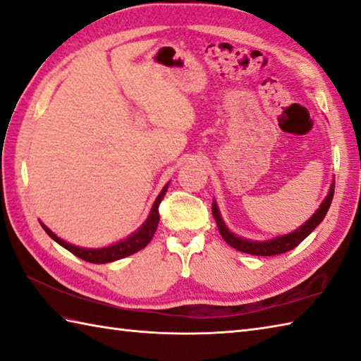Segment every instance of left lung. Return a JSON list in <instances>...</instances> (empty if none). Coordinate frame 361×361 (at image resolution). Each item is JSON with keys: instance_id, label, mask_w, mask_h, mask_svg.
Here are the masks:
<instances>
[{"instance_id": "8db88e82", "label": "left lung", "mask_w": 361, "mask_h": 361, "mask_svg": "<svg viewBox=\"0 0 361 361\" xmlns=\"http://www.w3.org/2000/svg\"><path fill=\"white\" fill-rule=\"evenodd\" d=\"M333 193H335V179H333L330 183L327 196H325L316 212L310 216V220L305 221L302 226H298L295 231H292V233L276 235V237H274V239H269V240H251V239H245V237L234 234L233 231L226 226V223L223 221L219 204H216L215 200L212 201V215H214L216 226H219V231H220V234L224 239V242L231 245L233 248L242 251V253H248V255H255V256H275V255L286 253V251L295 248L298 243L307 239L312 231L316 229V226L321 224V221L325 219V215H327L329 209H330Z\"/></svg>"}]
</instances>
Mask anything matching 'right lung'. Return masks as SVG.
<instances>
[{"instance_id": "1", "label": "right lung", "mask_w": 361, "mask_h": 361, "mask_svg": "<svg viewBox=\"0 0 361 361\" xmlns=\"http://www.w3.org/2000/svg\"><path fill=\"white\" fill-rule=\"evenodd\" d=\"M168 185H169V182L161 188V192L159 193L157 198H155V201L152 204V209H151V212H149L146 221L142 223L133 234L127 235L126 239H122L116 243L108 245V247H102V248L77 247V245H72V243L61 239V237L54 234L49 226H45L42 221H40V226L45 229V233L49 234L54 242L59 243L61 247H64L66 250H69L71 253H73L77 257H81V259L86 262L106 264V262L118 261V259H122V257L137 253V251L145 248L146 245L152 240L155 231H157V226H159V220H160L159 206L163 200V196H165V193H166Z\"/></svg>"}]
</instances>
